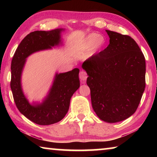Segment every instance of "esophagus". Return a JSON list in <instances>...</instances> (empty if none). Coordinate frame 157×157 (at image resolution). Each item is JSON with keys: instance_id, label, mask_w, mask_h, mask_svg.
I'll return each mask as SVG.
<instances>
[{"instance_id": "34e87169", "label": "esophagus", "mask_w": 157, "mask_h": 157, "mask_svg": "<svg viewBox=\"0 0 157 157\" xmlns=\"http://www.w3.org/2000/svg\"><path fill=\"white\" fill-rule=\"evenodd\" d=\"M87 77H88V75H87V74L85 71H82L79 73V79H80L81 81H86Z\"/></svg>"}]
</instances>
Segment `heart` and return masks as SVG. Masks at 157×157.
<instances>
[{"mask_svg": "<svg viewBox=\"0 0 157 157\" xmlns=\"http://www.w3.org/2000/svg\"><path fill=\"white\" fill-rule=\"evenodd\" d=\"M106 44L107 39L105 36L97 33H90L82 41L79 49L82 51L90 49V55L92 56L104 48Z\"/></svg>", "mask_w": 157, "mask_h": 157, "instance_id": "heart-1", "label": "heart"}]
</instances>
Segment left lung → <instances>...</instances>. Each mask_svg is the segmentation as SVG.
Returning <instances> with one entry per match:
<instances>
[{
	"label": "left lung",
	"mask_w": 157,
	"mask_h": 157,
	"mask_svg": "<svg viewBox=\"0 0 157 157\" xmlns=\"http://www.w3.org/2000/svg\"><path fill=\"white\" fill-rule=\"evenodd\" d=\"M109 44L82 63L92 107L100 120L114 123L134 113L145 87V60L132 37L106 30Z\"/></svg>",
	"instance_id": "8db88e82"
}]
</instances>
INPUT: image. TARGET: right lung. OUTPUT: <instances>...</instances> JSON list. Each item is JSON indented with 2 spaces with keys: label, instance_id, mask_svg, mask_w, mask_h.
<instances>
[{
  "label": "right lung",
  "instance_id": "1",
  "mask_svg": "<svg viewBox=\"0 0 157 157\" xmlns=\"http://www.w3.org/2000/svg\"><path fill=\"white\" fill-rule=\"evenodd\" d=\"M63 28L50 31H34L28 34L14 55L11 64L10 86L16 105L20 112L33 123L49 125L64 118L70 106L71 98L79 89V68L55 74L52 83L41 102H30L22 88L21 78L27 58L32 54L63 45Z\"/></svg>",
  "mask_w": 157,
  "mask_h": 157
}]
</instances>
